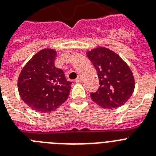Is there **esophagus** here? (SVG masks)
Masks as SVG:
<instances>
[{
    "mask_svg": "<svg viewBox=\"0 0 156 156\" xmlns=\"http://www.w3.org/2000/svg\"><path fill=\"white\" fill-rule=\"evenodd\" d=\"M81 81H82V77H81L80 76H79L76 79V83H80Z\"/></svg>",
    "mask_w": 156,
    "mask_h": 156,
    "instance_id": "obj_1",
    "label": "esophagus"
}]
</instances>
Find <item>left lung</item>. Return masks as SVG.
Here are the masks:
<instances>
[{
  "instance_id": "8db88e82",
  "label": "left lung",
  "mask_w": 156,
  "mask_h": 156,
  "mask_svg": "<svg viewBox=\"0 0 156 156\" xmlns=\"http://www.w3.org/2000/svg\"><path fill=\"white\" fill-rule=\"evenodd\" d=\"M87 58L96 69L99 87L91 93L92 100L103 108H117L125 104L133 92V75L117 54L104 47L88 51Z\"/></svg>"
}]
</instances>
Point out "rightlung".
<instances>
[{
    "label": "right lung",
    "instance_id": "obj_1",
    "mask_svg": "<svg viewBox=\"0 0 156 156\" xmlns=\"http://www.w3.org/2000/svg\"><path fill=\"white\" fill-rule=\"evenodd\" d=\"M57 53L44 49L34 54L18 78V89L23 101L40 113L50 112L67 100L71 81L54 65Z\"/></svg>",
    "mask_w": 156,
    "mask_h": 156
}]
</instances>
